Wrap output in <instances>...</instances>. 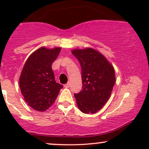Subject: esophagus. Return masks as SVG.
<instances>
[{
  "label": "esophagus",
  "instance_id": "obj_1",
  "mask_svg": "<svg viewBox=\"0 0 149 149\" xmlns=\"http://www.w3.org/2000/svg\"><path fill=\"white\" fill-rule=\"evenodd\" d=\"M64 88H69L70 87V83H69H69H66V85H64Z\"/></svg>",
  "mask_w": 149,
  "mask_h": 149
}]
</instances>
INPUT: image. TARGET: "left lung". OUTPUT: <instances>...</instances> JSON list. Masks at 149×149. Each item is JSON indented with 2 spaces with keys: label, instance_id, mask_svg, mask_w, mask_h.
I'll list each match as a JSON object with an SVG mask.
<instances>
[{
  "label": "left lung",
  "instance_id": "8db88e82",
  "mask_svg": "<svg viewBox=\"0 0 149 149\" xmlns=\"http://www.w3.org/2000/svg\"><path fill=\"white\" fill-rule=\"evenodd\" d=\"M71 52L79 61L82 70L83 90L74 94L77 105L84 113H95L111 96L116 83L113 66L92 48L76 49Z\"/></svg>",
  "mask_w": 149,
  "mask_h": 149
}]
</instances>
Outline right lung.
<instances>
[{"instance_id":"obj_1","label":"right lung","mask_w":149,"mask_h":149,"mask_svg":"<svg viewBox=\"0 0 149 149\" xmlns=\"http://www.w3.org/2000/svg\"><path fill=\"white\" fill-rule=\"evenodd\" d=\"M61 51L60 47H40L25 62L19 87L24 100L34 110L45 111L55 101L63 86L54 80L52 64Z\"/></svg>"}]
</instances>
